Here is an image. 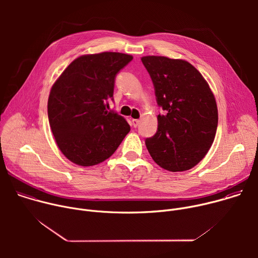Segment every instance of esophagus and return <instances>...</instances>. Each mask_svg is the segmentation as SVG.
I'll list each match as a JSON object with an SVG mask.
<instances>
[{"label": "esophagus", "instance_id": "obj_1", "mask_svg": "<svg viewBox=\"0 0 258 258\" xmlns=\"http://www.w3.org/2000/svg\"><path fill=\"white\" fill-rule=\"evenodd\" d=\"M140 124V119H133V125L134 127H137Z\"/></svg>", "mask_w": 258, "mask_h": 258}]
</instances>
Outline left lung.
Returning a JSON list of instances; mask_svg holds the SVG:
<instances>
[{
	"instance_id": "1",
	"label": "left lung",
	"mask_w": 258,
	"mask_h": 258,
	"mask_svg": "<svg viewBox=\"0 0 258 258\" xmlns=\"http://www.w3.org/2000/svg\"><path fill=\"white\" fill-rule=\"evenodd\" d=\"M142 62L152 80L158 114L156 134L145 140L153 160L169 171H183L199 163L211 147L218 121L214 96L189 62L146 56Z\"/></svg>"
}]
</instances>
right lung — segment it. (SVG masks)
<instances>
[{"label":"right lung","mask_w":258,"mask_h":258,"mask_svg":"<svg viewBox=\"0 0 258 258\" xmlns=\"http://www.w3.org/2000/svg\"><path fill=\"white\" fill-rule=\"evenodd\" d=\"M133 57L104 52L72 61L53 85L48 117L61 152L73 163L92 166L111 156L130 132L126 120L107 111L117 73Z\"/></svg>","instance_id":"right-lung-1"}]
</instances>
